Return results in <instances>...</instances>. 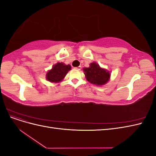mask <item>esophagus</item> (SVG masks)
Returning <instances> with one entry per match:
<instances>
[{
	"mask_svg": "<svg viewBox=\"0 0 156 156\" xmlns=\"http://www.w3.org/2000/svg\"><path fill=\"white\" fill-rule=\"evenodd\" d=\"M75 69H77V70H81V66H78V67H76V68H75Z\"/></svg>",
	"mask_w": 156,
	"mask_h": 156,
	"instance_id": "34e87169",
	"label": "esophagus"
}]
</instances>
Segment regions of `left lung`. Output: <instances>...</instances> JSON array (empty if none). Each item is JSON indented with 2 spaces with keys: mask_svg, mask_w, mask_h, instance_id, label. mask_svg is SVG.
Here are the masks:
<instances>
[{
  "mask_svg": "<svg viewBox=\"0 0 156 156\" xmlns=\"http://www.w3.org/2000/svg\"><path fill=\"white\" fill-rule=\"evenodd\" d=\"M83 69L87 81L95 85L103 86L110 80L111 72L109 71L100 67L95 62L90 63L88 68H84Z\"/></svg>",
  "mask_w": 156,
  "mask_h": 156,
  "instance_id": "obj_1",
  "label": "left lung"
}]
</instances>
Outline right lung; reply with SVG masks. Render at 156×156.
<instances>
[{
	"label": "right lung",
	"mask_w": 156,
	"mask_h": 156,
	"mask_svg": "<svg viewBox=\"0 0 156 156\" xmlns=\"http://www.w3.org/2000/svg\"><path fill=\"white\" fill-rule=\"evenodd\" d=\"M72 67L69 64L62 62H57L46 73L45 78L51 83H58L62 81Z\"/></svg>",
	"instance_id": "obj_1"
}]
</instances>
